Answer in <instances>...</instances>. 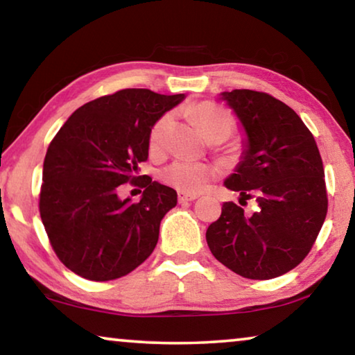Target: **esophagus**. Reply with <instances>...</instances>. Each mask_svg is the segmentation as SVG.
<instances>
[{
	"label": "esophagus",
	"instance_id": "obj_1",
	"mask_svg": "<svg viewBox=\"0 0 355 355\" xmlns=\"http://www.w3.org/2000/svg\"><path fill=\"white\" fill-rule=\"evenodd\" d=\"M198 199L196 194H187V193H178V202H188V200Z\"/></svg>",
	"mask_w": 355,
	"mask_h": 355
}]
</instances>
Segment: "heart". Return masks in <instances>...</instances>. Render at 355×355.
<instances>
[{
	"label": "heart",
	"instance_id": "heart-1",
	"mask_svg": "<svg viewBox=\"0 0 355 355\" xmlns=\"http://www.w3.org/2000/svg\"><path fill=\"white\" fill-rule=\"evenodd\" d=\"M191 118L202 132V135L210 140L223 141L232 130V121L223 110L210 103H198L187 110ZM172 124V116L166 114L159 118L150 130V150L161 153L166 146L168 127ZM216 167L204 162L175 161L161 172V180L168 187L187 194L202 193L209 187L211 180L216 177Z\"/></svg>",
	"mask_w": 355,
	"mask_h": 355
}]
</instances>
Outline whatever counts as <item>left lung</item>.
<instances>
[{"instance_id":"1","label":"left lung","mask_w":355,"mask_h":355,"mask_svg":"<svg viewBox=\"0 0 355 355\" xmlns=\"http://www.w3.org/2000/svg\"><path fill=\"white\" fill-rule=\"evenodd\" d=\"M220 100L245 132L241 162L225 187L241 199L255 194L258 210L247 216L237 204L225 202L205 239L216 260L239 276L279 277L304 260L325 221L319 148L300 116L269 94L234 89Z\"/></svg>"}]
</instances>
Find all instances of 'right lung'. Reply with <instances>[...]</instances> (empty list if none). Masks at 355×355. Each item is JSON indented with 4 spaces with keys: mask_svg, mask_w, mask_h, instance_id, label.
<instances>
[{
    "mask_svg": "<svg viewBox=\"0 0 355 355\" xmlns=\"http://www.w3.org/2000/svg\"><path fill=\"white\" fill-rule=\"evenodd\" d=\"M183 98L123 89L78 108L51 141L40 214L55 255L78 276L123 277L155 250L177 191L137 173L148 159L151 127ZM127 181L144 188L139 203L119 199Z\"/></svg>",
    "mask_w": 355,
    "mask_h": 355,
    "instance_id": "obj_1",
    "label": "right lung"
}]
</instances>
